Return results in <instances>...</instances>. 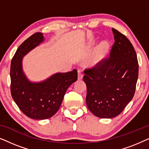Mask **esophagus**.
<instances>
[{
	"mask_svg": "<svg viewBox=\"0 0 149 149\" xmlns=\"http://www.w3.org/2000/svg\"><path fill=\"white\" fill-rule=\"evenodd\" d=\"M83 74H82V72H81V70H78V79L79 80H81V79H83Z\"/></svg>",
	"mask_w": 149,
	"mask_h": 149,
	"instance_id": "esophagus-1",
	"label": "esophagus"
}]
</instances>
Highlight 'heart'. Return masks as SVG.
I'll return each mask as SVG.
<instances>
[{
    "label": "heart",
    "mask_w": 149,
    "mask_h": 149,
    "mask_svg": "<svg viewBox=\"0 0 149 149\" xmlns=\"http://www.w3.org/2000/svg\"><path fill=\"white\" fill-rule=\"evenodd\" d=\"M95 39L93 38H91L89 39V45H93ZM109 49V45L107 41H103L100 42L97 47L96 50H95V54L93 55L92 62L93 64H97L104 58V56L107 55L108 51Z\"/></svg>",
    "instance_id": "1"
}]
</instances>
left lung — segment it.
I'll list each match as a JSON object with an SVG mask.
<instances>
[{"instance_id":"1","label":"left lung","mask_w":149,"mask_h":149,"mask_svg":"<svg viewBox=\"0 0 149 149\" xmlns=\"http://www.w3.org/2000/svg\"><path fill=\"white\" fill-rule=\"evenodd\" d=\"M115 43L109 59L97 68L85 70L86 104L95 116L119 115L133 98L138 77L137 56L128 38L112 28Z\"/></svg>"}]
</instances>
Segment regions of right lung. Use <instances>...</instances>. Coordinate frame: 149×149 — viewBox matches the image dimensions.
<instances>
[{
    "label": "right lung",
    "mask_w": 149,
    "mask_h": 149,
    "mask_svg": "<svg viewBox=\"0 0 149 149\" xmlns=\"http://www.w3.org/2000/svg\"><path fill=\"white\" fill-rule=\"evenodd\" d=\"M45 41L43 34H34L22 42L11 64V93L22 113L36 120L51 118L57 113L69 87L77 80L76 69L56 72L40 81H32L23 70V58Z\"/></svg>",
    "instance_id": "obj_1"
}]
</instances>
